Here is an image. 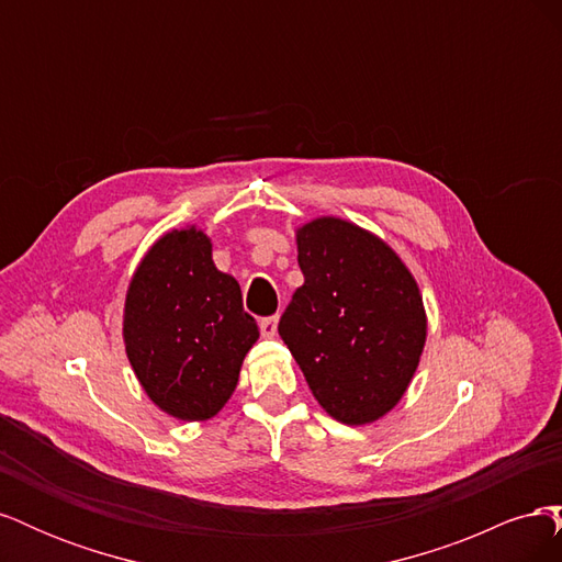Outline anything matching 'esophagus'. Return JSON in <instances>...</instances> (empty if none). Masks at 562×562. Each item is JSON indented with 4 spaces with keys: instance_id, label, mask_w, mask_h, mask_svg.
<instances>
[{
    "instance_id": "esophagus-1",
    "label": "esophagus",
    "mask_w": 562,
    "mask_h": 562,
    "mask_svg": "<svg viewBox=\"0 0 562 562\" xmlns=\"http://www.w3.org/2000/svg\"><path fill=\"white\" fill-rule=\"evenodd\" d=\"M277 326H279V316H267L260 321V330L262 337H274L277 335Z\"/></svg>"
}]
</instances>
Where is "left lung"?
Wrapping results in <instances>:
<instances>
[{
	"instance_id": "1",
	"label": "left lung",
	"mask_w": 562,
	"mask_h": 562,
	"mask_svg": "<svg viewBox=\"0 0 562 562\" xmlns=\"http://www.w3.org/2000/svg\"><path fill=\"white\" fill-rule=\"evenodd\" d=\"M304 283L279 335L333 419L363 427L403 398L427 342L419 285L396 250L342 217L295 229Z\"/></svg>"
}]
</instances>
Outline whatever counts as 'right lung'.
Segmentation results:
<instances>
[{
	"instance_id": "add662e5",
	"label": "right lung",
	"mask_w": 562,
	"mask_h": 562,
	"mask_svg": "<svg viewBox=\"0 0 562 562\" xmlns=\"http://www.w3.org/2000/svg\"><path fill=\"white\" fill-rule=\"evenodd\" d=\"M258 337L239 283L213 262L206 232L171 229L149 246L126 291L124 345L159 411L182 422L217 415Z\"/></svg>"
}]
</instances>
